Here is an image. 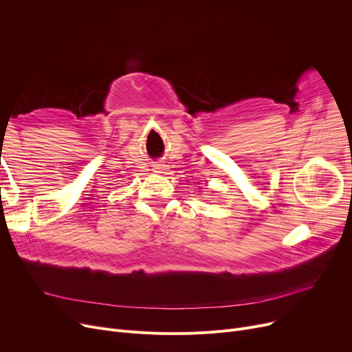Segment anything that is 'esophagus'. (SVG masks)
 Instances as JSON below:
<instances>
[{
    "mask_svg": "<svg viewBox=\"0 0 352 352\" xmlns=\"http://www.w3.org/2000/svg\"><path fill=\"white\" fill-rule=\"evenodd\" d=\"M154 173H162V170H164V165L162 164H157V165H154Z\"/></svg>",
    "mask_w": 352,
    "mask_h": 352,
    "instance_id": "34e87169",
    "label": "esophagus"
}]
</instances>
